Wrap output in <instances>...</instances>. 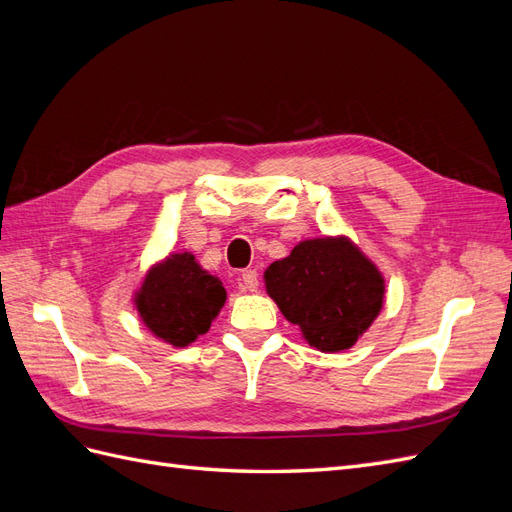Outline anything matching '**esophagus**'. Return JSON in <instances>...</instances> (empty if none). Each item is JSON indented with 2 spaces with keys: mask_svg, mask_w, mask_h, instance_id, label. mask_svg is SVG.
<instances>
[{
  "mask_svg": "<svg viewBox=\"0 0 512 512\" xmlns=\"http://www.w3.org/2000/svg\"><path fill=\"white\" fill-rule=\"evenodd\" d=\"M241 280H243L245 290H250V292H256V290H258V271H256V269H245V271H241Z\"/></svg>",
  "mask_w": 512,
  "mask_h": 512,
  "instance_id": "obj_1",
  "label": "esophagus"
}]
</instances>
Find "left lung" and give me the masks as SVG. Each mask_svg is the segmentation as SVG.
Listing matches in <instances>:
<instances>
[{
    "label": "left lung",
    "instance_id": "8db88e82",
    "mask_svg": "<svg viewBox=\"0 0 512 512\" xmlns=\"http://www.w3.org/2000/svg\"><path fill=\"white\" fill-rule=\"evenodd\" d=\"M269 297L320 352L356 344L380 314L384 277L348 237L307 239L265 271Z\"/></svg>",
    "mask_w": 512,
    "mask_h": 512
}]
</instances>
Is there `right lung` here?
<instances>
[{"label": "right lung", "instance_id": "1", "mask_svg": "<svg viewBox=\"0 0 512 512\" xmlns=\"http://www.w3.org/2000/svg\"><path fill=\"white\" fill-rule=\"evenodd\" d=\"M224 303L222 282L190 252L170 254L153 265L134 294L145 327L175 348L190 346L198 335H205Z\"/></svg>", "mask_w": 512, "mask_h": 512}]
</instances>
